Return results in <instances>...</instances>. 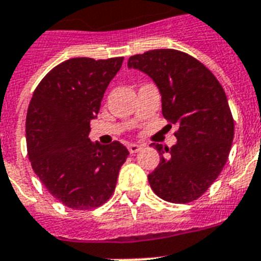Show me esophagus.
<instances>
[{"instance_id":"1","label":"esophagus","mask_w":261,"mask_h":261,"mask_svg":"<svg viewBox=\"0 0 261 261\" xmlns=\"http://www.w3.org/2000/svg\"><path fill=\"white\" fill-rule=\"evenodd\" d=\"M142 147H143V146H141V144L131 143L128 144V151H130L131 154H137V152H139V151L142 150Z\"/></svg>"}]
</instances>
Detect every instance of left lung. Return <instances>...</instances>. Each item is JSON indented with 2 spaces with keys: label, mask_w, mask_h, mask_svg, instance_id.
Returning a JSON list of instances; mask_svg holds the SVG:
<instances>
[{
  "label": "left lung",
  "mask_w": 261,
  "mask_h": 261,
  "mask_svg": "<svg viewBox=\"0 0 261 261\" xmlns=\"http://www.w3.org/2000/svg\"><path fill=\"white\" fill-rule=\"evenodd\" d=\"M127 66L154 80L163 117L178 126L171 148L151 144L161 155L148 175L152 191L170 203L196 200L220 175L233 141L235 122L222 85L200 61L175 49L137 54Z\"/></svg>",
  "instance_id": "left-lung-1"
}]
</instances>
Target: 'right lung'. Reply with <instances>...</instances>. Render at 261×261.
<instances>
[{
  "label": "right lung",
  "mask_w": 261,
  "mask_h": 261,
  "mask_svg": "<svg viewBox=\"0 0 261 261\" xmlns=\"http://www.w3.org/2000/svg\"><path fill=\"white\" fill-rule=\"evenodd\" d=\"M122 62L123 57L71 58L50 70L33 93L26 115L29 161L46 190L69 208L106 203L128 156L118 141L100 146L89 139L90 120Z\"/></svg>",
  "instance_id": "add662e5"
}]
</instances>
